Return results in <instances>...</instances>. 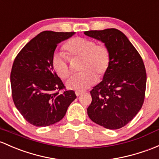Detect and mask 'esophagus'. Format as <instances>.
Listing matches in <instances>:
<instances>
[{
  "label": "esophagus",
  "instance_id": "obj_1",
  "mask_svg": "<svg viewBox=\"0 0 159 159\" xmlns=\"http://www.w3.org/2000/svg\"><path fill=\"white\" fill-rule=\"evenodd\" d=\"M83 93H84L83 91H75V94H76V96H78V97L80 96L81 94H82Z\"/></svg>",
  "mask_w": 159,
  "mask_h": 159
}]
</instances>
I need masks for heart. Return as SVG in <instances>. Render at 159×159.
I'll use <instances>...</instances> for the list:
<instances>
[{"instance_id":"1","label":"heart","mask_w":159,"mask_h":159,"mask_svg":"<svg viewBox=\"0 0 159 159\" xmlns=\"http://www.w3.org/2000/svg\"><path fill=\"white\" fill-rule=\"evenodd\" d=\"M63 50L69 59L81 58L79 70L82 72L68 80L67 87L69 89L81 91L93 86L98 81V78H103L110 68L111 55L109 49L104 45L97 44L92 39L72 38L65 43ZM66 58L64 54L58 53L52 58L55 72L62 80L67 79L71 75Z\"/></svg>"}]
</instances>
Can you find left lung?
<instances>
[{
	"label": "left lung",
	"mask_w": 159,
	"mask_h": 159,
	"mask_svg": "<svg viewBox=\"0 0 159 159\" xmlns=\"http://www.w3.org/2000/svg\"><path fill=\"white\" fill-rule=\"evenodd\" d=\"M84 34L104 43L111 55L103 81L91 91L92 101L88 115L97 124L109 129L126 126L143 107L146 72L141 56L123 33L111 28Z\"/></svg>",
	"instance_id": "1"
}]
</instances>
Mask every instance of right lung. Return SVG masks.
<instances>
[{"label": "right lung", "mask_w": 159, "mask_h": 159, "mask_svg": "<svg viewBox=\"0 0 159 159\" xmlns=\"http://www.w3.org/2000/svg\"><path fill=\"white\" fill-rule=\"evenodd\" d=\"M74 34L43 31L15 58L11 73L13 101L23 118L33 126H48L59 122L77 98L75 91L66 89L52 66L58 43Z\"/></svg>", "instance_id": "right-lung-1"}]
</instances>
